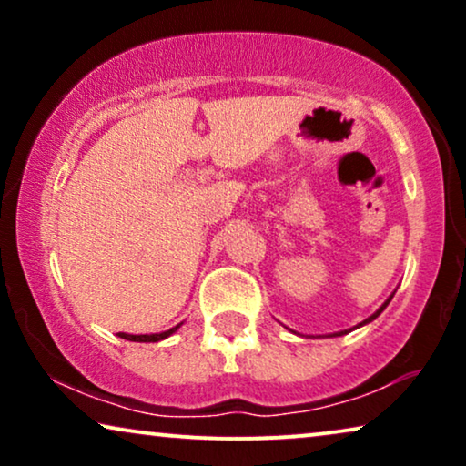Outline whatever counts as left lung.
I'll return each instance as SVG.
<instances>
[{
    "mask_svg": "<svg viewBox=\"0 0 466 466\" xmlns=\"http://www.w3.org/2000/svg\"><path fill=\"white\" fill-rule=\"evenodd\" d=\"M390 299H392V297H390ZM390 299H388V301H386L384 305H381V308H380L378 311H375V314H373V316H369V318H367V320H365V322H362V324H367V322H371V320H375V318H378V316L381 314V311H384V309H386V305H388V303H390ZM343 333H348V330H343ZM343 333H337V335H343Z\"/></svg>",
    "mask_w": 466,
    "mask_h": 466,
    "instance_id": "obj_1",
    "label": "left lung"
}]
</instances>
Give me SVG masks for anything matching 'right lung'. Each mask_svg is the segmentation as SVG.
I'll list each match as a JSON object with an SVG mask.
<instances>
[{
	"label": "right lung",
	"mask_w": 466,
	"mask_h": 466,
	"mask_svg": "<svg viewBox=\"0 0 466 466\" xmlns=\"http://www.w3.org/2000/svg\"><path fill=\"white\" fill-rule=\"evenodd\" d=\"M180 329V324H177V327H174V329H169V330H165V333H155V335H127V333H118V337H123V339H127V341H161V339H165V337H169L171 333H176V330Z\"/></svg>",
	"instance_id": "1"
}]
</instances>
